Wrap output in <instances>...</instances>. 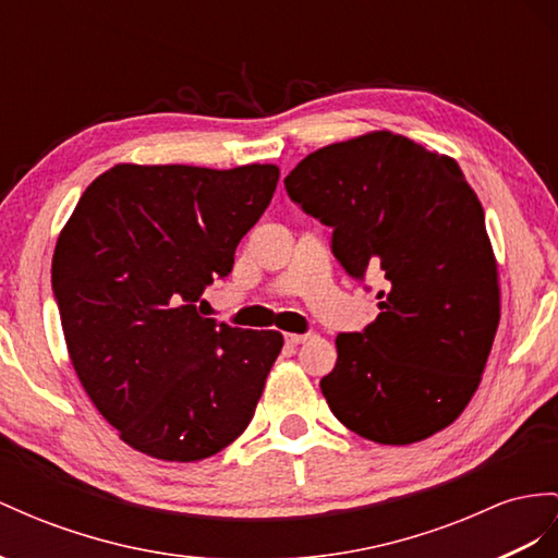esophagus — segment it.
<instances>
[{
	"mask_svg": "<svg viewBox=\"0 0 558 558\" xmlns=\"http://www.w3.org/2000/svg\"><path fill=\"white\" fill-rule=\"evenodd\" d=\"M311 335H284V341H288L290 347H299V344H304V341L308 339Z\"/></svg>",
	"mask_w": 558,
	"mask_h": 558,
	"instance_id": "esophagus-1",
	"label": "esophagus"
}]
</instances>
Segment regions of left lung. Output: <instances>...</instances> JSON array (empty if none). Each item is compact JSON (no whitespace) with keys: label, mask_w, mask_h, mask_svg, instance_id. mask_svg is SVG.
<instances>
[{"label":"left lung","mask_w":558,"mask_h":558,"mask_svg":"<svg viewBox=\"0 0 558 558\" xmlns=\"http://www.w3.org/2000/svg\"><path fill=\"white\" fill-rule=\"evenodd\" d=\"M284 189L332 228L355 280H384L379 316L337 337L320 379L332 415L381 446L452 424L478 389L499 323L497 264L460 165L401 134L373 132L306 155Z\"/></svg>","instance_id":"1"}]
</instances>
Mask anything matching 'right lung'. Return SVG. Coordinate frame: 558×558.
Masks as SVG:
<instances>
[{
    "label": "right lung",
    "instance_id": "1",
    "mask_svg": "<svg viewBox=\"0 0 558 558\" xmlns=\"http://www.w3.org/2000/svg\"><path fill=\"white\" fill-rule=\"evenodd\" d=\"M278 177L276 165H116L61 231L51 288L70 361L134 450L197 462L252 422L282 335L205 318L199 304Z\"/></svg>",
    "mask_w": 558,
    "mask_h": 558
}]
</instances>
